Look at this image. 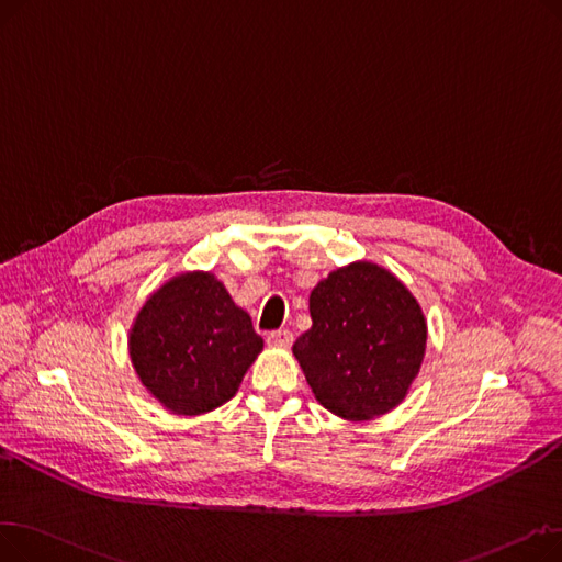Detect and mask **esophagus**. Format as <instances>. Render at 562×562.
<instances>
[{
    "mask_svg": "<svg viewBox=\"0 0 562 562\" xmlns=\"http://www.w3.org/2000/svg\"><path fill=\"white\" fill-rule=\"evenodd\" d=\"M266 344L271 348H289L293 344V335L289 330H276V333H269Z\"/></svg>",
    "mask_w": 562,
    "mask_h": 562,
    "instance_id": "obj_1",
    "label": "esophagus"
}]
</instances>
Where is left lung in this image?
Here are the masks:
<instances>
[{
	"label": "left lung",
	"mask_w": 562,
	"mask_h": 562,
	"mask_svg": "<svg viewBox=\"0 0 562 562\" xmlns=\"http://www.w3.org/2000/svg\"><path fill=\"white\" fill-rule=\"evenodd\" d=\"M312 328L293 344L314 398L346 422L387 415L419 375L428 321L385 266L350 261L310 293Z\"/></svg>",
	"instance_id": "obj_1"
}]
</instances>
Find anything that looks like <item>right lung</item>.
Wrapping results in <instances>:
<instances>
[{
  "instance_id": "obj_1",
  "label": "right lung",
  "mask_w": 562,
  "mask_h": 562,
  "mask_svg": "<svg viewBox=\"0 0 562 562\" xmlns=\"http://www.w3.org/2000/svg\"><path fill=\"white\" fill-rule=\"evenodd\" d=\"M127 346L147 394L172 415L198 417L239 392L263 339L214 273L184 271L147 296Z\"/></svg>"
}]
</instances>
